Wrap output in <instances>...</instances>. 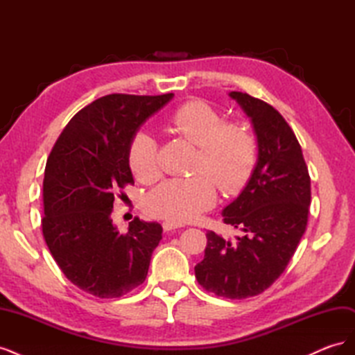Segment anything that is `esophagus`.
Instances as JSON below:
<instances>
[{"mask_svg": "<svg viewBox=\"0 0 355 355\" xmlns=\"http://www.w3.org/2000/svg\"><path fill=\"white\" fill-rule=\"evenodd\" d=\"M182 223H176V222H171V220H166L163 222V230L164 231H171V230H176V228H180Z\"/></svg>", "mask_w": 355, "mask_h": 355, "instance_id": "1", "label": "esophagus"}]
</instances>
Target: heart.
<instances>
[{
	"label": "heart",
	"instance_id": "1",
	"mask_svg": "<svg viewBox=\"0 0 355 355\" xmlns=\"http://www.w3.org/2000/svg\"><path fill=\"white\" fill-rule=\"evenodd\" d=\"M173 130L197 145L191 178L168 179L145 198L151 216L171 222L194 219L216 201V182L225 194H235L249 182L257 157L253 133L241 123L222 121L220 112L204 101H189L171 114ZM133 175L153 184L161 176L158 144L153 135L137 130L128 145Z\"/></svg>",
	"mask_w": 355,
	"mask_h": 355
}]
</instances>
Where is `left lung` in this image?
<instances>
[{"label":"left lung","instance_id":"1","mask_svg":"<svg viewBox=\"0 0 355 355\" xmlns=\"http://www.w3.org/2000/svg\"><path fill=\"white\" fill-rule=\"evenodd\" d=\"M250 118L257 161L240 196L222 210L223 222L243 231L225 240L207 231L197 282L218 296L244 299L262 293L283 274L306 230L311 179L302 149L283 115L266 102L231 92Z\"/></svg>","mask_w":355,"mask_h":355}]
</instances>
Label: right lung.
<instances>
[{
	"label": "right lung",
	"mask_w": 355,
	"mask_h": 355,
	"mask_svg": "<svg viewBox=\"0 0 355 355\" xmlns=\"http://www.w3.org/2000/svg\"><path fill=\"white\" fill-rule=\"evenodd\" d=\"M173 96L96 99L71 118L49 155L42 235L68 280L93 296L120 297L148 275L163 228L135 218L121 234L111 213L120 191L135 184L128 166L133 135Z\"/></svg>",
	"instance_id": "obj_1"
}]
</instances>
